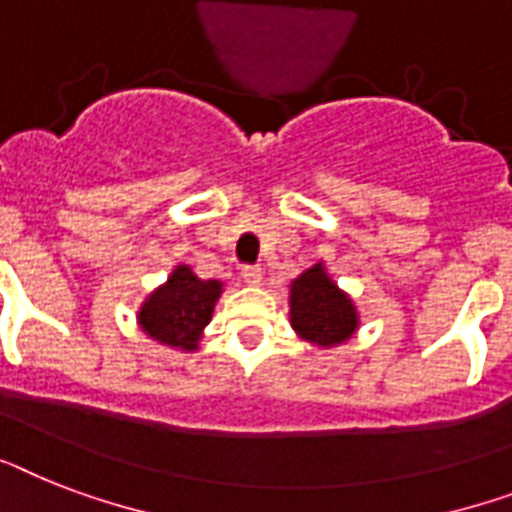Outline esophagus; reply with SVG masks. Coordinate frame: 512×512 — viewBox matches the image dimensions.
I'll use <instances>...</instances> for the list:
<instances>
[{
  "mask_svg": "<svg viewBox=\"0 0 512 512\" xmlns=\"http://www.w3.org/2000/svg\"><path fill=\"white\" fill-rule=\"evenodd\" d=\"M242 278H244V284H249V286L260 284V278H263V268H260V265H244Z\"/></svg>",
  "mask_w": 512,
  "mask_h": 512,
  "instance_id": "34e87169",
  "label": "esophagus"
}]
</instances>
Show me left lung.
Returning <instances> with one entry per match:
<instances>
[{"label":"left lung","instance_id":"8db88e82","mask_svg":"<svg viewBox=\"0 0 512 512\" xmlns=\"http://www.w3.org/2000/svg\"><path fill=\"white\" fill-rule=\"evenodd\" d=\"M289 318L299 339L315 347H336L357 331V310L350 294L331 281L323 263L307 268L292 281Z\"/></svg>","mask_w":512,"mask_h":512}]
</instances>
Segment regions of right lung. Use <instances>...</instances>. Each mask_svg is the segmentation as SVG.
I'll return each instance as SVG.
<instances>
[{"label": "right lung", "instance_id": "add662e5", "mask_svg": "<svg viewBox=\"0 0 512 512\" xmlns=\"http://www.w3.org/2000/svg\"><path fill=\"white\" fill-rule=\"evenodd\" d=\"M223 284L220 281H202L191 273L189 265H176L168 281L157 286L144 299L139 310V326L155 342L194 352L199 336L213 318Z\"/></svg>", "mask_w": 512, "mask_h": 512}]
</instances>
